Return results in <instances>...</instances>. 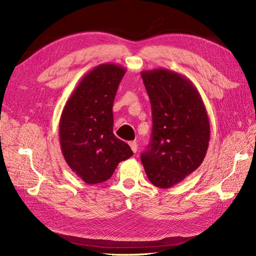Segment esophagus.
I'll return each instance as SVG.
<instances>
[{"label":"esophagus","instance_id":"34e87169","mask_svg":"<svg viewBox=\"0 0 256 256\" xmlns=\"http://www.w3.org/2000/svg\"><path fill=\"white\" fill-rule=\"evenodd\" d=\"M128 144H130V149L133 150V152L136 153V152H137V142H130Z\"/></svg>","mask_w":256,"mask_h":256}]
</instances>
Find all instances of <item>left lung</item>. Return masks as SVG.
<instances>
[{
  "label": "left lung",
  "mask_w": 256,
  "mask_h": 256,
  "mask_svg": "<svg viewBox=\"0 0 256 256\" xmlns=\"http://www.w3.org/2000/svg\"><path fill=\"white\" fill-rule=\"evenodd\" d=\"M152 108V135L142 162L152 184L168 188L196 170L208 150L210 124L200 92L179 72H142Z\"/></svg>",
  "instance_id": "1"
}]
</instances>
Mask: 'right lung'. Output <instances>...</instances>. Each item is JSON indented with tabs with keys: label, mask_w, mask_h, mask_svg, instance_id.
<instances>
[{
	"label": "right lung",
	"mask_w": 256,
	"mask_h": 256,
	"mask_svg": "<svg viewBox=\"0 0 256 256\" xmlns=\"http://www.w3.org/2000/svg\"><path fill=\"white\" fill-rule=\"evenodd\" d=\"M126 72L121 65L100 64L82 79L63 108L59 126L63 156L88 184L108 180L121 160L133 156L112 130L114 100Z\"/></svg>",
	"instance_id": "right-lung-1"
}]
</instances>
